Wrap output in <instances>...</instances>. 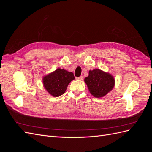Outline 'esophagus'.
<instances>
[{
    "label": "esophagus",
    "instance_id": "34e87169",
    "mask_svg": "<svg viewBox=\"0 0 152 152\" xmlns=\"http://www.w3.org/2000/svg\"><path fill=\"white\" fill-rule=\"evenodd\" d=\"M76 79L78 80H82V79H83V77L80 76V77H76Z\"/></svg>",
    "mask_w": 152,
    "mask_h": 152
}]
</instances>
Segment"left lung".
I'll return each instance as SVG.
<instances>
[{
	"label": "left lung",
	"instance_id": "left-lung-1",
	"mask_svg": "<svg viewBox=\"0 0 152 152\" xmlns=\"http://www.w3.org/2000/svg\"><path fill=\"white\" fill-rule=\"evenodd\" d=\"M90 93L94 97L100 98L107 95L115 86L114 77L108 72L99 69L89 70L88 77L84 79Z\"/></svg>",
	"mask_w": 152,
	"mask_h": 152
}]
</instances>
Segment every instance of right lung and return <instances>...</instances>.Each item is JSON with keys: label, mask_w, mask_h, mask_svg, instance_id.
<instances>
[{"label": "right lung", "mask_w": 152, "mask_h": 152, "mask_svg": "<svg viewBox=\"0 0 152 152\" xmlns=\"http://www.w3.org/2000/svg\"><path fill=\"white\" fill-rule=\"evenodd\" d=\"M75 79L72 72L57 68L43 77L44 87L53 97H59L65 93L70 82Z\"/></svg>", "instance_id": "1"}]
</instances>
